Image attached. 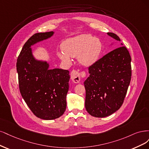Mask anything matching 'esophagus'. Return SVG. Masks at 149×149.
<instances>
[{"label":"esophagus","mask_w":149,"mask_h":149,"mask_svg":"<svg viewBox=\"0 0 149 149\" xmlns=\"http://www.w3.org/2000/svg\"><path fill=\"white\" fill-rule=\"evenodd\" d=\"M85 75V73L84 72H79L77 70H73L70 73V79L71 80L73 81L74 83L77 84L80 81L81 77H84Z\"/></svg>","instance_id":"obj_1"}]
</instances>
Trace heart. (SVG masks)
Masks as SVG:
<instances>
[{
    "label": "heart",
    "instance_id": "obj_1",
    "mask_svg": "<svg viewBox=\"0 0 149 149\" xmlns=\"http://www.w3.org/2000/svg\"><path fill=\"white\" fill-rule=\"evenodd\" d=\"M57 55L63 62L70 64L72 57H78L80 63L89 67L97 62L102 50L101 41L88 34H83L66 40Z\"/></svg>",
    "mask_w": 149,
    "mask_h": 149
}]
</instances>
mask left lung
<instances>
[{
	"instance_id": "8db88e82",
	"label": "left lung",
	"mask_w": 149,
	"mask_h": 149,
	"mask_svg": "<svg viewBox=\"0 0 149 149\" xmlns=\"http://www.w3.org/2000/svg\"><path fill=\"white\" fill-rule=\"evenodd\" d=\"M108 35L118 41L113 33ZM120 46L104 55L88 68L90 76L84 81L85 106L92 116L104 118L120 108L131 79V58L125 46Z\"/></svg>"
}]
</instances>
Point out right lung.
<instances>
[{
    "instance_id": "obj_1",
    "label": "right lung",
    "mask_w": 149,
    "mask_h": 149,
    "mask_svg": "<svg viewBox=\"0 0 149 149\" xmlns=\"http://www.w3.org/2000/svg\"><path fill=\"white\" fill-rule=\"evenodd\" d=\"M54 33L50 31L33 35L24 45L17 62L19 89L22 97L33 113L45 120L58 118L65 112L69 71L49 69L46 61L35 58L31 46L48 39Z\"/></svg>"
}]
</instances>
